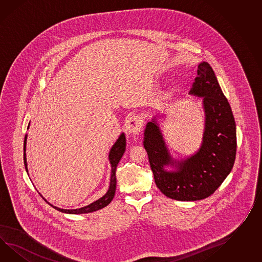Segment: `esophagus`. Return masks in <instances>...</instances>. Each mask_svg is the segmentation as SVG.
Masks as SVG:
<instances>
[{
  "mask_svg": "<svg viewBox=\"0 0 262 262\" xmlns=\"http://www.w3.org/2000/svg\"><path fill=\"white\" fill-rule=\"evenodd\" d=\"M127 130L129 134L136 135L139 134L143 128V121L138 116H130L127 121Z\"/></svg>",
  "mask_w": 262,
  "mask_h": 262,
  "instance_id": "esophagus-1",
  "label": "esophagus"
}]
</instances>
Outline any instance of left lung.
Returning <instances> with one entry per match:
<instances>
[{"instance_id":"1","label":"left lung","mask_w":262,"mask_h":262,"mask_svg":"<svg viewBox=\"0 0 262 262\" xmlns=\"http://www.w3.org/2000/svg\"><path fill=\"white\" fill-rule=\"evenodd\" d=\"M189 95L204 99V130L198 151L185 159L173 158L157 116L144 132L155 184L166 197L182 202L209 197L231 172L236 159V122L229 103L209 64L201 62ZM168 166L171 171L166 169Z\"/></svg>"}]
</instances>
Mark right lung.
<instances>
[{
    "label": "right lung",
    "instance_id": "right-lung-1",
    "mask_svg": "<svg viewBox=\"0 0 262 262\" xmlns=\"http://www.w3.org/2000/svg\"><path fill=\"white\" fill-rule=\"evenodd\" d=\"M30 125V123H29ZM28 125V128H29ZM26 141H27V134L25 137V142H24V160H25V166H26V172L28 173V168H27V162H26ZM126 150V137L125 134L122 133L118 139L116 140L114 146L111 148L110 152H108V161L112 166V173H111V182H110V186H108V191L106 192V194L98 200H96V202L88 204L81 208H77V209H62V208H58L57 206H54L52 204H49L46 200L45 202H47L48 204L53 206L55 209L60 211L62 213H67V214H86V213H91L94 211L99 210L103 207L107 206L115 197V188H116V176H115V171H116V166L118 165L119 161L122 158L123 154ZM40 195V193H39ZM41 196V195H40ZM42 197V196H41Z\"/></svg>",
    "mask_w": 262,
    "mask_h": 262
}]
</instances>
